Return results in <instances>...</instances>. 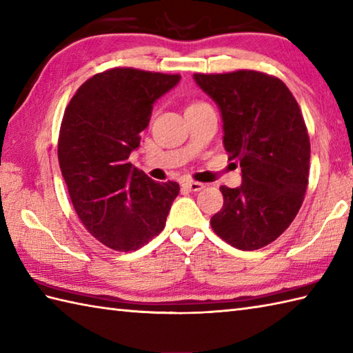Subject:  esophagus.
Masks as SVG:
<instances>
[{"instance_id":"obj_1","label":"esophagus","mask_w":353,"mask_h":353,"mask_svg":"<svg viewBox=\"0 0 353 353\" xmlns=\"http://www.w3.org/2000/svg\"><path fill=\"white\" fill-rule=\"evenodd\" d=\"M183 186L188 191H194V192H197V191H201L205 188V185L203 183H200V182H194V181H188V182H185L183 183Z\"/></svg>"}]
</instances>
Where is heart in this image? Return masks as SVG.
Returning <instances> with one entry per match:
<instances>
[{
	"instance_id": "obj_1",
	"label": "heart",
	"mask_w": 353,
	"mask_h": 353,
	"mask_svg": "<svg viewBox=\"0 0 353 353\" xmlns=\"http://www.w3.org/2000/svg\"><path fill=\"white\" fill-rule=\"evenodd\" d=\"M197 104H205V103H192L191 106H197Z\"/></svg>"
}]
</instances>
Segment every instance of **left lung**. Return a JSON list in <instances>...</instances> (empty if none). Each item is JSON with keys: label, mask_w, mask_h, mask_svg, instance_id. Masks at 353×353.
I'll list each match as a JSON object with an SVG mask.
<instances>
[{"label": "left lung", "mask_w": 353, "mask_h": 353, "mask_svg": "<svg viewBox=\"0 0 353 353\" xmlns=\"http://www.w3.org/2000/svg\"><path fill=\"white\" fill-rule=\"evenodd\" d=\"M194 80L219 104L224 148L243 172L241 186L220 188L212 230L235 249L258 250L288 229L303 203L311 144L302 110L287 85L265 72H199Z\"/></svg>", "instance_id": "left-lung-1"}]
</instances>
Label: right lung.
<instances>
[{"label":"right lung","instance_id":"obj_1","mask_svg":"<svg viewBox=\"0 0 353 353\" xmlns=\"http://www.w3.org/2000/svg\"><path fill=\"white\" fill-rule=\"evenodd\" d=\"M181 76L112 68L88 79L65 109L57 156L80 221L101 244L132 252L165 228L179 183L152 181L129 156L153 103Z\"/></svg>","mask_w":353,"mask_h":353}]
</instances>
